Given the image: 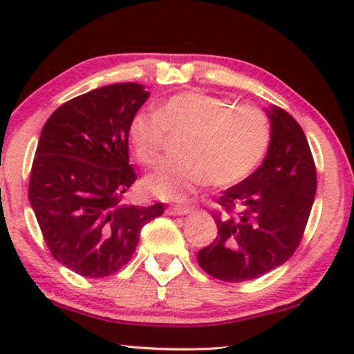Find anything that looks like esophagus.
Masks as SVG:
<instances>
[{
	"label": "esophagus",
	"instance_id": "34e87169",
	"mask_svg": "<svg viewBox=\"0 0 354 354\" xmlns=\"http://www.w3.org/2000/svg\"><path fill=\"white\" fill-rule=\"evenodd\" d=\"M190 211L192 207L188 206H171L166 209L167 214H172V216H183V214H188Z\"/></svg>",
	"mask_w": 354,
	"mask_h": 354
}]
</instances>
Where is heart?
<instances>
[{
  "label": "heart",
  "mask_w": 354,
  "mask_h": 354,
  "mask_svg": "<svg viewBox=\"0 0 354 354\" xmlns=\"http://www.w3.org/2000/svg\"><path fill=\"white\" fill-rule=\"evenodd\" d=\"M169 133L183 135V159L164 164L145 188L162 200H183L206 183H240L259 166L270 143L263 111L221 96L185 91L164 101L158 113H137L129 129L133 153L145 167L161 162Z\"/></svg>",
  "instance_id": "b5f03b06"
}]
</instances>
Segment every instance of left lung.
I'll return each instance as SVG.
<instances>
[{
	"label": "left lung",
	"instance_id": "obj_1",
	"mask_svg": "<svg viewBox=\"0 0 354 354\" xmlns=\"http://www.w3.org/2000/svg\"><path fill=\"white\" fill-rule=\"evenodd\" d=\"M264 162L217 198V236L198 251L200 268L224 282L270 272L301 243L317 188V172L301 125L287 111H269Z\"/></svg>",
	"mask_w": 354,
	"mask_h": 354
}]
</instances>
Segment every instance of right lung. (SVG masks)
I'll use <instances>...</instances> for the list:
<instances>
[{
  "mask_svg": "<svg viewBox=\"0 0 354 354\" xmlns=\"http://www.w3.org/2000/svg\"><path fill=\"white\" fill-rule=\"evenodd\" d=\"M149 91L125 82L75 96L43 125L28 200L53 258L84 277L113 275L132 258L145 224L164 203L129 206L137 180L129 129Z\"/></svg>",
  "mask_w": 354,
  "mask_h": 354,
  "instance_id": "1",
  "label": "right lung"
}]
</instances>
